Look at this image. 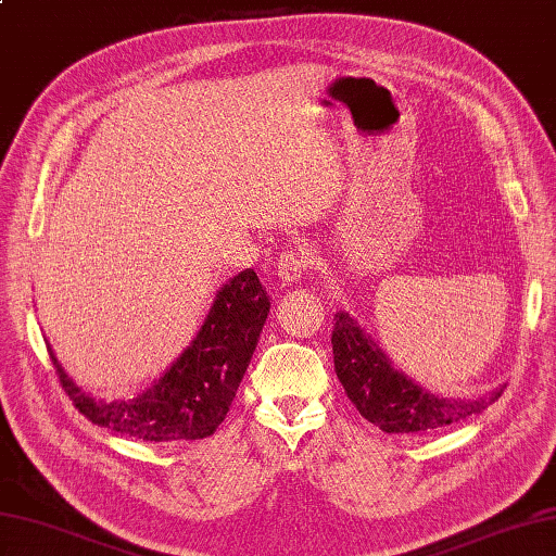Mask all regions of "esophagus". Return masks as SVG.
I'll return each mask as SVG.
<instances>
[{"label": "esophagus", "instance_id": "obj_1", "mask_svg": "<svg viewBox=\"0 0 556 556\" xmlns=\"http://www.w3.org/2000/svg\"><path fill=\"white\" fill-rule=\"evenodd\" d=\"M311 269V255L303 251V248H296V251H287L281 253L279 265H277V275L281 281H301Z\"/></svg>", "mask_w": 556, "mask_h": 556}]
</instances>
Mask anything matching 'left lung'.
I'll return each instance as SVG.
<instances>
[{"label":"left lung","mask_w":556,"mask_h":556,"mask_svg":"<svg viewBox=\"0 0 556 556\" xmlns=\"http://www.w3.org/2000/svg\"><path fill=\"white\" fill-rule=\"evenodd\" d=\"M332 351L339 382L344 384L361 416L392 434L432 432L444 425L478 416L504 392L502 387L480 399L430 394L428 389L399 372L349 313L334 315Z\"/></svg>","instance_id":"1"}]
</instances>
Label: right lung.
I'll return each mask as SVG.
<instances>
[{"label": "right lung", "mask_w": 556, "mask_h": 556, "mask_svg": "<svg viewBox=\"0 0 556 556\" xmlns=\"http://www.w3.org/2000/svg\"><path fill=\"white\" fill-rule=\"evenodd\" d=\"M267 313L269 296L255 271H239L217 291L203 327L172 368L143 394L112 404L76 387L52 351L50 358L74 406L100 428L143 442L203 440L227 416Z\"/></svg>", "instance_id": "obj_1"}]
</instances>
